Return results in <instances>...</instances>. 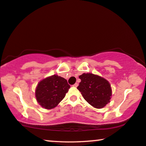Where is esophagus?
Instances as JSON below:
<instances>
[{
	"label": "esophagus",
	"instance_id": "obj_1",
	"mask_svg": "<svg viewBox=\"0 0 146 146\" xmlns=\"http://www.w3.org/2000/svg\"><path fill=\"white\" fill-rule=\"evenodd\" d=\"M78 83H76V84H74V85H73L74 87H76V88L78 87Z\"/></svg>",
	"mask_w": 146,
	"mask_h": 146
}]
</instances>
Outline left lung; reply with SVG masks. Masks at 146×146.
<instances>
[{
  "instance_id": "1",
  "label": "left lung",
  "mask_w": 146,
  "mask_h": 146,
  "mask_svg": "<svg viewBox=\"0 0 146 146\" xmlns=\"http://www.w3.org/2000/svg\"><path fill=\"white\" fill-rule=\"evenodd\" d=\"M79 78L81 82L77 89L91 105L100 109L110 102L111 88L108 81L90 73L83 74Z\"/></svg>"
}]
</instances>
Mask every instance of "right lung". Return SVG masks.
<instances>
[{"instance_id":"right-lung-1","label":"right lung","mask_w":146,"mask_h":146,"mask_svg":"<svg viewBox=\"0 0 146 146\" xmlns=\"http://www.w3.org/2000/svg\"><path fill=\"white\" fill-rule=\"evenodd\" d=\"M70 86L64 78L53 75L38 84L35 91L37 101L47 109L55 107L62 100Z\"/></svg>"}]
</instances>
